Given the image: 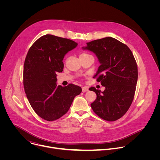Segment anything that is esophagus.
Wrapping results in <instances>:
<instances>
[{"label":"esophagus","instance_id":"obj_1","mask_svg":"<svg viewBox=\"0 0 160 160\" xmlns=\"http://www.w3.org/2000/svg\"><path fill=\"white\" fill-rule=\"evenodd\" d=\"M82 92H87V91L88 90V88L87 87H83L82 88Z\"/></svg>","mask_w":160,"mask_h":160}]
</instances>
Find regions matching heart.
I'll list each match as a JSON object with an SVG mask.
<instances>
[{
  "instance_id": "1",
  "label": "heart",
  "mask_w": 160,
  "mask_h": 160,
  "mask_svg": "<svg viewBox=\"0 0 160 160\" xmlns=\"http://www.w3.org/2000/svg\"><path fill=\"white\" fill-rule=\"evenodd\" d=\"M88 55H89V54H87V53L82 52V53H81V54H80V58H81V57H84V56H88Z\"/></svg>"
}]
</instances>
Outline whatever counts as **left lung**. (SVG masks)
I'll return each mask as SVG.
<instances>
[{
	"instance_id": "1",
	"label": "left lung",
	"mask_w": 160,
	"mask_h": 160,
	"mask_svg": "<svg viewBox=\"0 0 160 160\" xmlns=\"http://www.w3.org/2000/svg\"><path fill=\"white\" fill-rule=\"evenodd\" d=\"M83 49L98 57L101 65L94 78L105 87L103 92L94 87L89 88L97 95L91 107L102 119L116 121L127 112L134 98L138 78L134 56L127 45L112 37L87 42Z\"/></svg>"
}]
</instances>
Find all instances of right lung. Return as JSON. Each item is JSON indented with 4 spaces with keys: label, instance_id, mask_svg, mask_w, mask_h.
Here are the masks:
<instances>
[{
    "label": "right lung",
    "instance_id": "add662e5",
    "mask_svg": "<svg viewBox=\"0 0 160 160\" xmlns=\"http://www.w3.org/2000/svg\"><path fill=\"white\" fill-rule=\"evenodd\" d=\"M72 40L45 35L30 47L24 63L23 85L27 99L42 119L56 120L69 110L75 96L82 92L70 83L57 86L56 73L62 72L64 55L77 46Z\"/></svg>",
    "mask_w": 160,
    "mask_h": 160
}]
</instances>
